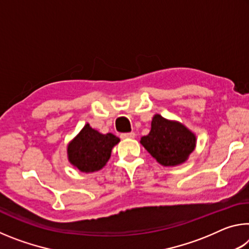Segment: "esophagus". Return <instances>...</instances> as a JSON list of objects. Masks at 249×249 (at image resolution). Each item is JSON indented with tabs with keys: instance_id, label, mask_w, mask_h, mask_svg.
<instances>
[{
	"instance_id": "esophagus-1",
	"label": "esophagus",
	"mask_w": 249,
	"mask_h": 249,
	"mask_svg": "<svg viewBox=\"0 0 249 249\" xmlns=\"http://www.w3.org/2000/svg\"><path fill=\"white\" fill-rule=\"evenodd\" d=\"M134 137H135V133H134V132L121 134V138H122V140H126V138H134Z\"/></svg>"
}]
</instances>
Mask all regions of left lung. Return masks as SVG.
Listing matches in <instances>:
<instances>
[{
    "label": "left lung",
    "mask_w": 249,
    "mask_h": 249,
    "mask_svg": "<svg viewBox=\"0 0 249 249\" xmlns=\"http://www.w3.org/2000/svg\"><path fill=\"white\" fill-rule=\"evenodd\" d=\"M141 142L162 166H177L195 150L196 136L180 123L157 114L151 121L149 134L142 137Z\"/></svg>",
    "instance_id": "left-lung-1"
}]
</instances>
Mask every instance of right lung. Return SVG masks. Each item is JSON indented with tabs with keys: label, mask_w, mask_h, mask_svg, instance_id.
Wrapping results in <instances>:
<instances>
[{
	"label": "right lung",
	"mask_w": 249,
	"mask_h": 249,
	"mask_svg": "<svg viewBox=\"0 0 249 249\" xmlns=\"http://www.w3.org/2000/svg\"><path fill=\"white\" fill-rule=\"evenodd\" d=\"M120 138L111 133L100 134L87 124L68 146V158L80 171L100 170L107 162L113 146Z\"/></svg>",
	"instance_id": "right-lung-1"
}]
</instances>
